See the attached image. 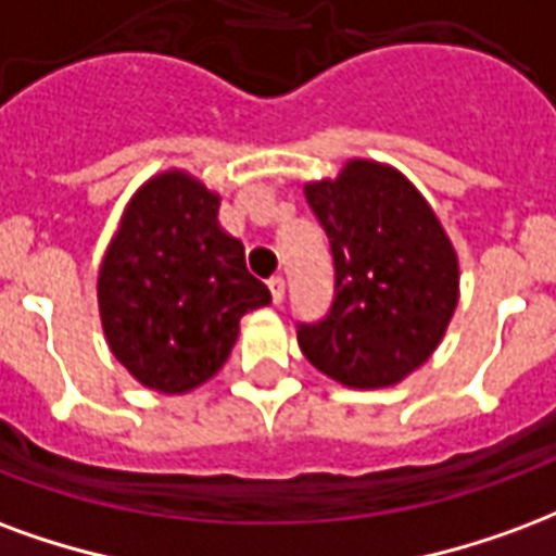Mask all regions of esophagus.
I'll use <instances>...</instances> for the list:
<instances>
[{
  "mask_svg": "<svg viewBox=\"0 0 556 556\" xmlns=\"http://www.w3.org/2000/svg\"><path fill=\"white\" fill-rule=\"evenodd\" d=\"M269 293H273L275 305H281L283 295H287V281H283V275H273V278H269Z\"/></svg>",
  "mask_w": 556,
  "mask_h": 556,
  "instance_id": "esophagus-1",
  "label": "esophagus"
}]
</instances>
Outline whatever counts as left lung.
I'll use <instances>...</instances> for the list:
<instances>
[{"instance_id": "obj_1", "label": "left lung", "mask_w": 556, "mask_h": 556, "mask_svg": "<svg viewBox=\"0 0 556 556\" xmlns=\"http://www.w3.org/2000/svg\"><path fill=\"white\" fill-rule=\"evenodd\" d=\"M334 266L331 305L295 338L317 370L388 388L427 362L459 302V263L435 213L403 174L352 160L305 186Z\"/></svg>"}]
</instances>
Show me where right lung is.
Instances as JSON below:
<instances>
[{
    "label": "right lung",
    "mask_w": 556,
    "mask_h": 556,
    "mask_svg": "<svg viewBox=\"0 0 556 556\" xmlns=\"http://www.w3.org/2000/svg\"><path fill=\"white\" fill-rule=\"evenodd\" d=\"M216 213L218 198L194 177L160 174L129 201L100 266L97 299L109 346L162 394L192 391L218 372L239 319L273 302Z\"/></svg>",
    "instance_id": "1"
}]
</instances>
